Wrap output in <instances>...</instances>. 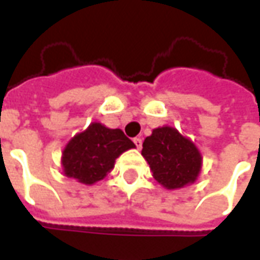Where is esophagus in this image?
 Listing matches in <instances>:
<instances>
[{
  "label": "esophagus",
  "instance_id": "34e87169",
  "mask_svg": "<svg viewBox=\"0 0 260 260\" xmlns=\"http://www.w3.org/2000/svg\"><path fill=\"white\" fill-rule=\"evenodd\" d=\"M134 143H135V146L138 147V149H142V139H141V138H135V139H134Z\"/></svg>",
  "mask_w": 260,
  "mask_h": 260
}]
</instances>
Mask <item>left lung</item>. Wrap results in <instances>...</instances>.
I'll use <instances>...</instances> for the list:
<instances>
[{
    "mask_svg": "<svg viewBox=\"0 0 260 260\" xmlns=\"http://www.w3.org/2000/svg\"><path fill=\"white\" fill-rule=\"evenodd\" d=\"M142 154L153 177L167 189H177L196 180L202 157L195 145L170 126L156 128L143 142Z\"/></svg>",
    "mask_w": 260,
    "mask_h": 260,
    "instance_id": "obj_1",
    "label": "left lung"
}]
</instances>
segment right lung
<instances>
[{"instance_id":"right-lung-1","label":"right lung","mask_w":260,"mask_h":260,"mask_svg":"<svg viewBox=\"0 0 260 260\" xmlns=\"http://www.w3.org/2000/svg\"><path fill=\"white\" fill-rule=\"evenodd\" d=\"M135 147L121 129H110L99 122L71 139L62 153L64 173L82 184H94L113 170L115 158Z\"/></svg>"}]
</instances>
